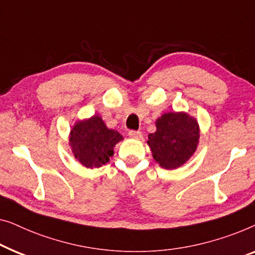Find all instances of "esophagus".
Wrapping results in <instances>:
<instances>
[{
  "instance_id": "34e87169",
  "label": "esophagus",
  "mask_w": 255,
  "mask_h": 255,
  "mask_svg": "<svg viewBox=\"0 0 255 255\" xmlns=\"http://www.w3.org/2000/svg\"><path fill=\"white\" fill-rule=\"evenodd\" d=\"M129 136H130L131 138H135V139H141L143 137L142 132L141 131H136V130L129 131Z\"/></svg>"
}]
</instances>
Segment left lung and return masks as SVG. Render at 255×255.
<instances>
[{"mask_svg":"<svg viewBox=\"0 0 255 255\" xmlns=\"http://www.w3.org/2000/svg\"><path fill=\"white\" fill-rule=\"evenodd\" d=\"M200 126L186 112L164 113L156 120V131L148 136L153 159L160 167L174 170L194 155L199 144Z\"/></svg>","mask_w":255,"mask_h":255,"instance_id":"left-lung-1","label":"left lung"}]
</instances>
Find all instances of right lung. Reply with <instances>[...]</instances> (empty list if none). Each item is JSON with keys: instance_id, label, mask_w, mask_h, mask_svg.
I'll list each match as a JSON object with an SVG mask.
<instances>
[{"instance_id": "right-lung-1", "label": "right lung", "mask_w": 255, "mask_h": 255, "mask_svg": "<svg viewBox=\"0 0 255 255\" xmlns=\"http://www.w3.org/2000/svg\"><path fill=\"white\" fill-rule=\"evenodd\" d=\"M124 136L107 128L102 117L78 120L70 129L69 145L74 157L87 168H96L110 162L114 146Z\"/></svg>"}]
</instances>
